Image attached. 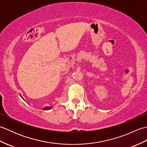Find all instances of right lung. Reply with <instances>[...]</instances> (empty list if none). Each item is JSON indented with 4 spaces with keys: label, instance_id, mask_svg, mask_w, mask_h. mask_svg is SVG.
<instances>
[{
    "label": "right lung",
    "instance_id": "add662e5",
    "mask_svg": "<svg viewBox=\"0 0 147 147\" xmlns=\"http://www.w3.org/2000/svg\"><path fill=\"white\" fill-rule=\"evenodd\" d=\"M52 109V107H44V109H43V110L45 111H48V110H50V109Z\"/></svg>",
    "mask_w": 147,
    "mask_h": 147
}]
</instances>
